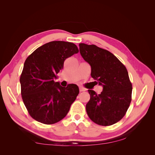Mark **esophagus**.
<instances>
[{
  "label": "esophagus",
  "mask_w": 155,
  "mask_h": 155,
  "mask_svg": "<svg viewBox=\"0 0 155 155\" xmlns=\"http://www.w3.org/2000/svg\"><path fill=\"white\" fill-rule=\"evenodd\" d=\"M79 91H80V92H83V91H86V88H83V87H80V88H79Z\"/></svg>",
  "instance_id": "1"
}]
</instances>
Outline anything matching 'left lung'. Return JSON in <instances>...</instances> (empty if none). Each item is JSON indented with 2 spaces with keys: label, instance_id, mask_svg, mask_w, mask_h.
<instances>
[{
  "label": "left lung",
  "instance_id": "left-lung-1",
  "mask_svg": "<svg viewBox=\"0 0 155 155\" xmlns=\"http://www.w3.org/2000/svg\"><path fill=\"white\" fill-rule=\"evenodd\" d=\"M79 51L91 65L94 82L103 87L100 94L88 90L91 97L86 105L88 117L102 126L117 123L126 114L131 102L133 87L126 67L113 53L94 45L80 43Z\"/></svg>",
  "mask_w": 155,
  "mask_h": 155
}]
</instances>
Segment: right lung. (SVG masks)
Wrapping results in <instances>:
<instances>
[{
	"label": "right lung",
	"mask_w": 155,
	"mask_h": 155,
	"mask_svg": "<svg viewBox=\"0 0 155 155\" xmlns=\"http://www.w3.org/2000/svg\"><path fill=\"white\" fill-rule=\"evenodd\" d=\"M78 49L74 43L52 41L43 45L26 59L20 77L22 98L31 117L52 124L64 118L79 93L77 84L61 87L54 82L64 61Z\"/></svg>",
	"instance_id": "1"
}]
</instances>
